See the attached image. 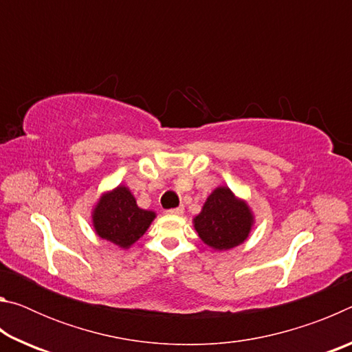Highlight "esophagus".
Here are the masks:
<instances>
[{
	"mask_svg": "<svg viewBox=\"0 0 352 352\" xmlns=\"http://www.w3.org/2000/svg\"><path fill=\"white\" fill-rule=\"evenodd\" d=\"M183 211H184L183 206H178V208H174V210H168L166 214H169V216H182Z\"/></svg>",
	"mask_w": 352,
	"mask_h": 352,
	"instance_id": "1",
	"label": "esophagus"
}]
</instances>
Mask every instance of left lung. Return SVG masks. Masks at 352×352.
<instances>
[{"label": "left lung", "instance_id": "obj_1", "mask_svg": "<svg viewBox=\"0 0 352 352\" xmlns=\"http://www.w3.org/2000/svg\"><path fill=\"white\" fill-rule=\"evenodd\" d=\"M201 242L214 252H226L248 239L254 212L228 186H217L208 195L201 211L192 219Z\"/></svg>", "mask_w": 352, "mask_h": 352}]
</instances>
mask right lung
<instances>
[{"mask_svg": "<svg viewBox=\"0 0 352 352\" xmlns=\"http://www.w3.org/2000/svg\"><path fill=\"white\" fill-rule=\"evenodd\" d=\"M155 217L157 212L138 206L126 184H118L100 194L91 210L94 233L122 250H129L138 242Z\"/></svg>", "mask_w": 352, "mask_h": 352, "instance_id": "1", "label": "right lung"}]
</instances>
